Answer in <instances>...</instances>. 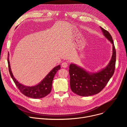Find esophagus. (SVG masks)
<instances>
[{
  "label": "esophagus",
  "mask_w": 127,
  "mask_h": 127,
  "mask_svg": "<svg viewBox=\"0 0 127 127\" xmlns=\"http://www.w3.org/2000/svg\"><path fill=\"white\" fill-rule=\"evenodd\" d=\"M61 66H62V67H63V68H67V67H68V63L67 62H63L62 63V64H61Z\"/></svg>",
  "instance_id": "34e87169"
}]
</instances>
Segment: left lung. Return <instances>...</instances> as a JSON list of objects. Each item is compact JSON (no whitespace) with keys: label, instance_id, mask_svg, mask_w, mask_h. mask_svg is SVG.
<instances>
[{"label":"left lung","instance_id":"left-lung-1","mask_svg":"<svg viewBox=\"0 0 127 127\" xmlns=\"http://www.w3.org/2000/svg\"><path fill=\"white\" fill-rule=\"evenodd\" d=\"M104 37L113 46V55L107 65L95 72L87 71L73 63L69 66L70 87L75 94L81 96H92L100 92L113 76L116 61V52L112 37L107 31L100 27Z\"/></svg>","mask_w":127,"mask_h":127}]
</instances>
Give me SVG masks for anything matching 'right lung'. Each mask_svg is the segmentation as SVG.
<instances>
[{"mask_svg":"<svg viewBox=\"0 0 127 127\" xmlns=\"http://www.w3.org/2000/svg\"><path fill=\"white\" fill-rule=\"evenodd\" d=\"M9 56L8 54L7 62L10 75L16 86L23 95L31 98L37 99L44 97L51 93L53 80L57 72L60 69V65L53 68L40 83L34 86H29L20 83L14 78L10 68Z\"/></svg>","mask_w":127,"mask_h":127,"instance_id":"1","label":"right lung"}]
</instances>
